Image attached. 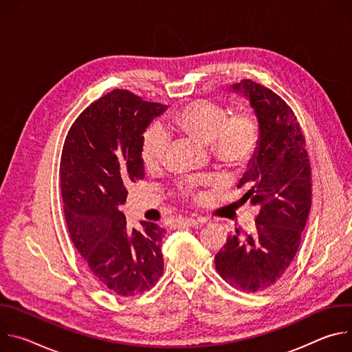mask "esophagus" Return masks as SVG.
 I'll return each instance as SVG.
<instances>
[{
    "label": "esophagus",
    "instance_id": "esophagus-1",
    "mask_svg": "<svg viewBox=\"0 0 352 352\" xmlns=\"http://www.w3.org/2000/svg\"><path fill=\"white\" fill-rule=\"evenodd\" d=\"M199 224V220L195 219H181L175 223L177 227H195Z\"/></svg>",
    "mask_w": 352,
    "mask_h": 352
}]
</instances>
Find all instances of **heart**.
Masks as SVG:
<instances>
[{"instance_id":"1","label":"heart","mask_w":352,"mask_h":352,"mask_svg":"<svg viewBox=\"0 0 352 352\" xmlns=\"http://www.w3.org/2000/svg\"><path fill=\"white\" fill-rule=\"evenodd\" d=\"M168 128L197 143L209 146L210 155L223 166L239 168L252 160L262 140L258 117L246 110L228 111L209 100H193L179 109ZM168 140L162 129L150 126L142 136L140 160L147 171L157 170L166 156ZM188 195L190 189H184Z\"/></svg>"}]
</instances>
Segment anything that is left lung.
<instances>
[{"label":"left lung","mask_w":352,"mask_h":352,"mask_svg":"<svg viewBox=\"0 0 352 352\" xmlns=\"http://www.w3.org/2000/svg\"><path fill=\"white\" fill-rule=\"evenodd\" d=\"M242 93L261 122L262 140L238 188L261 212L245 236L228 235L219 250L216 270L243 292L272 287L288 269L300 243L312 199V173L305 138L291 107L273 90L243 79L231 86Z\"/></svg>","instance_id":"8db88e82"}]
</instances>
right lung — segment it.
<instances>
[{"instance_id": "1", "label": "right lung", "mask_w": 352, "mask_h": 352, "mask_svg": "<svg viewBox=\"0 0 352 352\" xmlns=\"http://www.w3.org/2000/svg\"><path fill=\"white\" fill-rule=\"evenodd\" d=\"M166 109L116 89L76 118L63 147L60 185L71 239L91 274L121 296L153 288L164 269L166 230L150 221L128 228L120 206L128 184L144 177L142 136Z\"/></svg>"}]
</instances>
